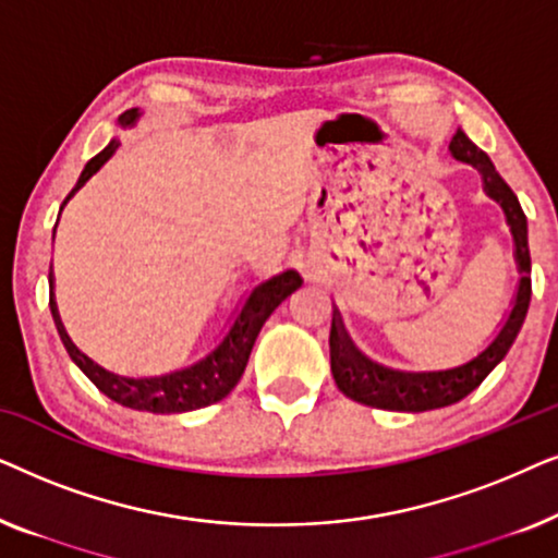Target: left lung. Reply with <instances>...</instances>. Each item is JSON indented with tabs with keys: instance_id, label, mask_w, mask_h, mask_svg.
<instances>
[{
	"instance_id": "obj_1",
	"label": "left lung",
	"mask_w": 558,
	"mask_h": 558,
	"mask_svg": "<svg viewBox=\"0 0 558 558\" xmlns=\"http://www.w3.org/2000/svg\"><path fill=\"white\" fill-rule=\"evenodd\" d=\"M452 155L460 162L475 165L483 172L485 190L493 201H498L506 210L508 226L515 239V258L518 269H521V284H518L515 304L510 317L502 325L490 345L480 353L475 361L460 365L452 371H437V373H403L391 371L384 365L368 361V357L357 353L353 342L342 330L338 315L332 317L330 330V368L335 384L348 399L373 409H388V411H432L449 407V403L462 401L464 396L475 391L483 384L495 365H498L506 353L513 345L518 332H521L525 312L531 304V251H529V223H525V213L518 203V197L506 180L500 178L490 157L483 149L468 140L462 129L449 142Z\"/></svg>"
}]
</instances>
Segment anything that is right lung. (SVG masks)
Masks as SVG:
<instances>
[{
    "label": "right lung",
    "mask_w": 558,
    "mask_h": 558,
    "mask_svg": "<svg viewBox=\"0 0 558 558\" xmlns=\"http://www.w3.org/2000/svg\"><path fill=\"white\" fill-rule=\"evenodd\" d=\"M134 119H136V109H129L119 117V124L129 126L134 124ZM117 149H119V142L113 140L104 151H98V155L86 165V170L81 172L78 182H75V187L71 190V195H68L65 201H71L75 190L86 185L90 174H96L98 167H101ZM300 287H302V279L296 271H284L279 274V277L264 281L262 287H256L254 292H251L248 302L243 304L241 315L235 317V323L231 327V332L226 335V340L220 342V345L213 350L205 361H201L197 365H190L185 371L170 373V376L140 378V380L119 378L113 376V373L90 363L88 357L78 353L73 342L68 340L63 325H60L56 300H52V296H50V312H52V319H56L58 335L60 340H63L68 355L73 357V363L78 365L90 380H94L98 391L106 393L111 401H117L126 409L151 411V414H182V411L210 407V403L226 399V396L233 391L235 384H239L243 376V371H246L251 348H254L264 323L269 319L271 312Z\"/></svg>",
    "instance_id": "obj_1"
}]
</instances>
